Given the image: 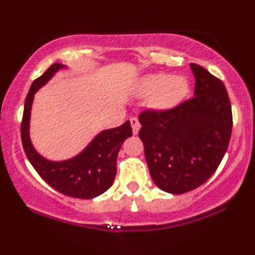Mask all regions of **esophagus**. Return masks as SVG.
Returning <instances> with one entry per match:
<instances>
[{
	"label": "esophagus",
	"mask_w": 255,
	"mask_h": 255,
	"mask_svg": "<svg viewBox=\"0 0 255 255\" xmlns=\"http://www.w3.org/2000/svg\"><path fill=\"white\" fill-rule=\"evenodd\" d=\"M130 126H131V129H133V134L139 133V129H140L139 120H137L136 118H131L130 119Z\"/></svg>",
	"instance_id": "obj_1"
}]
</instances>
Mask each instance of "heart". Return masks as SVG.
I'll use <instances>...</instances> for the list:
<instances>
[{
    "instance_id": "b5f03b06",
    "label": "heart",
    "mask_w": 255,
    "mask_h": 255,
    "mask_svg": "<svg viewBox=\"0 0 255 255\" xmlns=\"http://www.w3.org/2000/svg\"><path fill=\"white\" fill-rule=\"evenodd\" d=\"M139 96L149 98V107L155 112H167L173 109L189 93L188 79L183 76H171L170 73L157 72L143 76L137 83Z\"/></svg>"
}]
</instances>
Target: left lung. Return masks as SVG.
<instances>
[{
  "label": "left lung",
  "mask_w": 255,
  "mask_h": 255,
  "mask_svg": "<svg viewBox=\"0 0 255 255\" xmlns=\"http://www.w3.org/2000/svg\"><path fill=\"white\" fill-rule=\"evenodd\" d=\"M191 100L167 112H143L139 137L153 182L168 194L189 192L207 182L231 140L232 107L226 87L204 67L190 64Z\"/></svg>",
  "instance_id": "8db88e82"
}]
</instances>
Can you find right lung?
Wrapping results in <instances>:
<instances>
[{"label":"right lung","mask_w":255,"mask_h":255,"mask_svg":"<svg viewBox=\"0 0 255 255\" xmlns=\"http://www.w3.org/2000/svg\"><path fill=\"white\" fill-rule=\"evenodd\" d=\"M66 67L60 63L53 64L30 85L24 101L21 140L29 162L48 185L70 197L90 199L102 195L114 183L116 158L124 141L131 136V127L130 122L126 121L120 127L100 131L82 152L66 160L53 161L42 157L34 148L29 135L34 95L59 70Z\"/></svg>","instance_id":"right-lung-1"}]
</instances>
